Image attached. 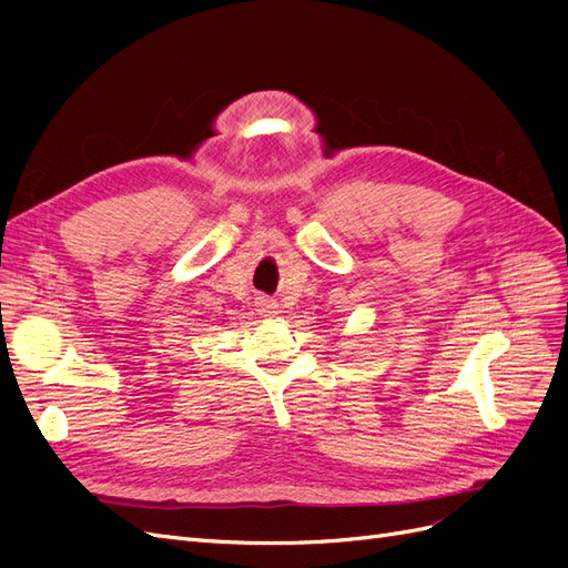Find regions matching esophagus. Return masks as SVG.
Instances as JSON below:
<instances>
[{
    "label": "esophagus",
    "instance_id": "obj_1",
    "mask_svg": "<svg viewBox=\"0 0 568 568\" xmlns=\"http://www.w3.org/2000/svg\"><path fill=\"white\" fill-rule=\"evenodd\" d=\"M257 307H261V313H263V315H274V313H280V311H277L280 305L274 303L272 298H265V296H263V298H257Z\"/></svg>",
    "mask_w": 568,
    "mask_h": 568
}]
</instances>
